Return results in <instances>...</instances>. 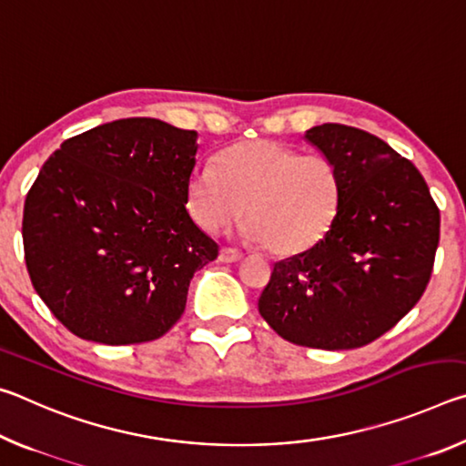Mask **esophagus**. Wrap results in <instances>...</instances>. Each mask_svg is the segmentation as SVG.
I'll return each instance as SVG.
<instances>
[{
  "label": "esophagus",
  "instance_id": "34e87169",
  "mask_svg": "<svg viewBox=\"0 0 466 466\" xmlns=\"http://www.w3.org/2000/svg\"><path fill=\"white\" fill-rule=\"evenodd\" d=\"M242 258V252L238 248H230V247H224L219 250V261L222 263H236Z\"/></svg>",
  "mask_w": 466,
  "mask_h": 466
}]
</instances>
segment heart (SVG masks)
Segmentation results:
<instances>
[{"label":"heart","mask_w":466,"mask_h":466,"mask_svg":"<svg viewBox=\"0 0 466 466\" xmlns=\"http://www.w3.org/2000/svg\"><path fill=\"white\" fill-rule=\"evenodd\" d=\"M187 205L205 232H222L247 214L242 234L273 255H298L325 238L341 205V172L320 154H299L278 141H242L219 167L195 164Z\"/></svg>","instance_id":"obj_1"}]
</instances>
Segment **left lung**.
Wrapping results in <instances>:
<instances>
[{
	"mask_svg": "<svg viewBox=\"0 0 466 466\" xmlns=\"http://www.w3.org/2000/svg\"><path fill=\"white\" fill-rule=\"evenodd\" d=\"M304 137L341 172V205L325 238L275 263L258 312L289 343L353 350L420 302L440 209L413 162L372 133L325 123Z\"/></svg>",
	"mask_w": 466,
	"mask_h": 466,
	"instance_id": "obj_1",
	"label": "left lung"
}]
</instances>
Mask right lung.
<instances>
[{"mask_svg": "<svg viewBox=\"0 0 466 466\" xmlns=\"http://www.w3.org/2000/svg\"><path fill=\"white\" fill-rule=\"evenodd\" d=\"M197 131L136 116L61 144L30 187L22 238L30 281L74 335L160 339L185 312L218 244L187 211Z\"/></svg>", "mask_w": 466, "mask_h": 466, "instance_id": "add662e5", "label": "right lung"}]
</instances>
